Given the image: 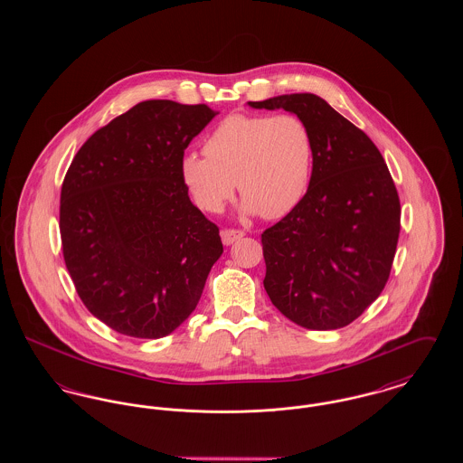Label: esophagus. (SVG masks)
I'll return each instance as SVG.
<instances>
[{"label":"esophagus","instance_id":"esophagus-1","mask_svg":"<svg viewBox=\"0 0 463 463\" xmlns=\"http://www.w3.org/2000/svg\"><path fill=\"white\" fill-rule=\"evenodd\" d=\"M221 236L222 242H223L225 246H231L232 242L241 240L242 236H244V232H242V231H236V229H223L221 232Z\"/></svg>","mask_w":463,"mask_h":463}]
</instances>
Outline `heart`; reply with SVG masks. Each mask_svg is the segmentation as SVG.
Returning <instances> with one entry per match:
<instances>
[{
    "label": "heart",
    "instance_id": "obj_1",
    "mask_svg": "<svg viewBox=\"0 0 463 463\" xmlns=\"http://www.w3.org/2000/svg\"><path fill=\"white\" fill-rule=\"evenodd\" d=\"M204 155L182 157L180 174L201 210L219 213L236 184L241 210L279 219L307 193L314 168V138L295 114H232L210 133Z\"/></svg>",
    "mask_w": 463,
    "mask_h": 463
}]
</instances>
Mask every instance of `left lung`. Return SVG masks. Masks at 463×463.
I'll return each instance as SVG.
<instances>
[{
	"instance_id": "obj_1",
	"label": "left lung",
	"mask_w": 463,
	"mask_h": 463,
	"mask_svg": "<svg viewBox=\"0 0 463 463\" xmlns=\"http://www.w3.org/2000/svg\"><path fill=\"white\" fill-rule=\"evenodd\" d=\"M248 106L288 110L314 138L306 196L262 234L265 291L302 328L347 326L391 274L401 229L394 180L370 137L325 99L291 93Z\"/></svg>"
}]
</instances>
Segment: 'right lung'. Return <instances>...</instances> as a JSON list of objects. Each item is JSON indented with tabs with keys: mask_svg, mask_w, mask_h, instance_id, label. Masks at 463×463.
<instances>
[{
	"mask_svg": "<svg viewBox=\"0 0 463 463\" xmlns=\"http://www.w3.org/2000/svg\"><path fill=\"white\" fill-rule=\"evenodd\" d=\"M219 112L146 100L81 146L61 193L67 270L90 312L121 335L161 338L198 306L221 259L219 227L194 206L180 163Z\"/></svg>",
	"mask_w": 463,
	"mask_h": 463,
	"instance_id": "1",
	"label": "right lung"
}]
</instances>
